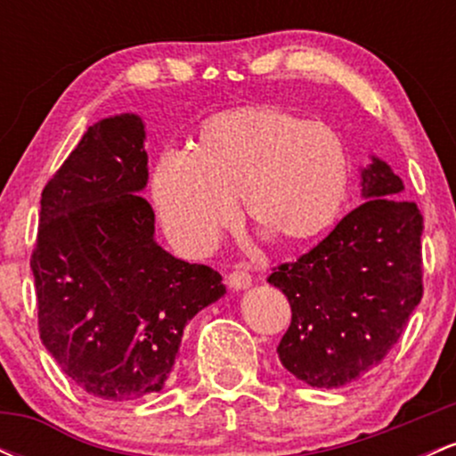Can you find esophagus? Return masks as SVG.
<instances>
[{"instance_id": "obj_1", "label": "esophagus", "mask_w": 456, "mask_h": 456, "mask_svg": "<svg viewBox=\"0 0 456 456\" xmlns=\"http://www.w3.org/2000/svg\"><path fill=\"white\" fill-rule=\"evenodd\" d=\"M227 282H229V287H232V289H246V287L253 282V276H250L248 270L235 268L233 272H229Z\"/></svg>"}]
</instances>
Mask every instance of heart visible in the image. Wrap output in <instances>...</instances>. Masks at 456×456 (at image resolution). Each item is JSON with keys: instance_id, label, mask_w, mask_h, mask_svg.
Masks as SVG:
<instances>
[{"instance_id": "obj_1", "label": "heart", "mask_w": 456, "mask_h": 456, "mask_svg": "<svg viewBox=\"0 0 456 456\" xmlns=\"http://www.w3.org/2000/svg\"><path fill=\"white\" fill-rule=\"evenodd\" d=\"M352 162L343 134L279 104L212 115L191 151H167L154 171V201L182 250L208 253L235 221L242 199L250 223L287 244L332 227L349 192Z\"/></svg>"}]
</instances>
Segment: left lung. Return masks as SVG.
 <instances>
[{
  "instance_id": "left-lung-1",
  "label": "left lung",
  "mask_w": 456,
  "mask_h": 456,
  "mask_svg": "<svg viewBox=\"0 0 456 456\" xmlns=\"http://www.w3.org/2000/svg\"><path fill=\"white\" fill-rule=\"evenodd\" d=\"M401 192V177L373 159L362 171V206L268 276L291 306L276 352L313 388H341L369 373L420 305L422 214Z\"/></svg>"
}]
</instances>
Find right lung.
Wrapping results in <instances>:
<instances>
[{
    "label": "right lung",
    "instance_id": "right-lung-1",
    "mask_svg": "<svg viewBox=\"0 0 456 456\" xmlns=\"http://www.w3.org/2000/svg\"><path fill=\"white\" fill-rule=\"evenodd\" d=\"M143 141L133 113L87 128L46 182L31 250L45 347L107 401L162 390L186 323L224 294L216 270L156 244Z\"/></svg>",
    "mask_w": 456,
    "mask_h": 456
}]
</instances>
